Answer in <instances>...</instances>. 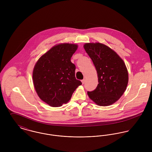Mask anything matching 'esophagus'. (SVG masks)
I'll return each mask as SVG.
<instances>
[{
  "mask_svg": "<svg viewBox=\"0 0 152 152\" xmlns=\"http://www.w3.org/2000/svg\"><path fill=\"white\" fill-rule=\"evenodd\" d=\"M85 81H86V80H85V79H83V80H81V82H82V83H83V84H84V83H85Z\"/></svg>",
  "mask_w": 152,
  "mask_h": 152,
  "instance_id": "obj_1",
  "label": "esophagus"
}]
</instances>
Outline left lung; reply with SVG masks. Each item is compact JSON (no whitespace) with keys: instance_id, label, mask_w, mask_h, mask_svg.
Segmentation results:
<instances>
[{"instance_id":"1","label":"left lung","mask_w":152,"mask_h":152,"mask_svg":"<svg viewBox=\"0 0 152 152\" xmlns=\"http://www.w3.org/2000/svg\"><path fill=\"white\" fill-rule=\"evenodd\" d=\"M84 47L95 66L99 83L95 90L88 91V95L98 105H110L126 89L127 68L117 53L105 44L86 43Z\"/></svg>"}]
</instances>
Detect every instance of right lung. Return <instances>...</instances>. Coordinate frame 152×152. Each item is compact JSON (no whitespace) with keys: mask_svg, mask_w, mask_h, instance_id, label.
Instances as JSON below:
<instances>
[{"mask_svg":"<svg viewBox=\"0 0 152 152\" xmlns=\"http://www.w3.org/2000/svg\"><path fill=\"white\" fill-rule=\"evenodd\" d=\"M78 45L59 44L53 47L37 61L33 80L39 98L52 107L67 103L82 83L75 77V65L71 58Z\"/></svg>","mask_w":152,"mask_h":152,"instance_id":"1","label":"right lung"}]
</instances>
